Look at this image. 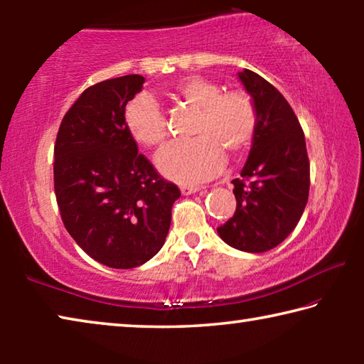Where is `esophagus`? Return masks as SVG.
I'll return each instance as SVG.
<instances>
[{
    "instance_id": "34e87169",
    "label": "esophagus",
    "mask_w": 364,
    "mask_h": 364,
    "mask_svg": "<svg viewBox=\"0 0 364 364\" xmlns=\"http://www.w3.org/2000/svg\"><path fill=\"white\" fill-rule=\"evenodd\" d=\"M180 189H181V194L183 196H189V194L197 193V191H200L199 186H191V184H183Z\"/></svg>"
}]
</instances>
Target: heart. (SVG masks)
Instances as JSON below:
<instances>
[{
  "mask_svg": "<svg viewBox=\"0 0 364 364\" xmlns=\"http://www.w3.org/2000/svg\"><path fill=\"white\" fill-rule=\"evenodd\" d=\"M175 93L191 107L199 109L196 138L162 147L156 164L168 180L196 184L220 173L226 164L225 151L239 156L249 149L257 134L258 110L244 90L223 91L220 83L204 77L183 78ZM123 123L141 146H159L167 136L164 112L151 95H138L127 104Z\"/></svg>",
  "mask_w": 364,
  "mask_h": 364,
  "instance_id": "b5f03b06",
  "label": "heart"
}]
</instances>
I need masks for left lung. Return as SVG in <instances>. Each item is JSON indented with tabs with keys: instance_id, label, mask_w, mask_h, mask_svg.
Wrapping results in <instances>:
<instances>
[{
	"instance_id": "obj_1",
	"label": "left lung",
	"mask_w": 364,
	"mask_h": 364,
	"mask_svg": "<svg viewBox=\"0 0 364 364\" xmlns=\"http://www.w3.org/2000/svg\"><path fill=\"white\" fill-rule=\"evenodd\" d=\"M239 78L254 97L258 127L241 178L232 180L236 212L217 231L231 247L260 254L297 226L310 191V160L304 130L286 97L249 69Z\"/></svg>"
}]
</instances>
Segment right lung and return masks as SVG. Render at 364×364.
Returning a JSON list of instances; mask_svg holds the SVG:
<instances>
[{
  "mask_svg": "<svg viewBox=\"0 0 364 364\" xmlns=\"http://www.w3.org/2000/svg\"><path fill=\"white\" fill-rule=\"evenodd\" d=\"M143 83L144 77L125 75L86 88L54 144V193L65 230L91 258L117 269L136 268L162 249L181 196L138 154L123 123Z\"/></svg>",
  "mask_w": 364,
  "mask_h": 364,
  "instance_id": "obj_1",
  "label": "right lung"
}]
</instances>
